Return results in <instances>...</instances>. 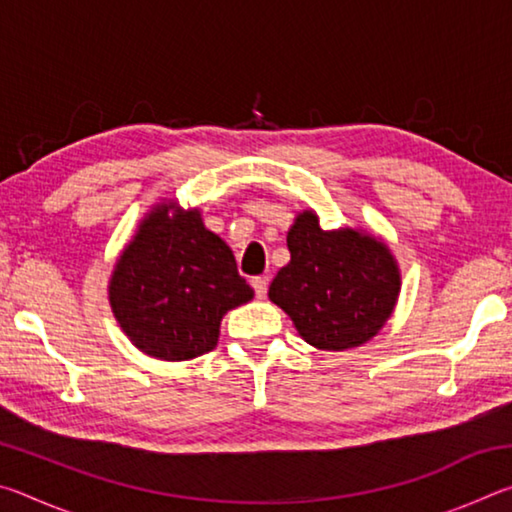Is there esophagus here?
<instances>
[{"label": "esophagus", "instance_id": "1", "mask_svg": "<svg viewBox=\"0 0 512 512\" xmlns=\"http://www.w3.org/2000/svg\"><path fill=\"white\" fill-rule=\"evenodd\" d=\"M250 284H253L257 298H266V291H268V280H266V277H253V280H250Z\"/></svg>", "mask_w": 512, "mask_h": 512}]
</instances>
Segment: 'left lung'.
Returning a JSON list of instances; mask_svg holds the SVG:
<instances>
[{
    "label": "left lung",
    "instance_id": "left-lung-1",
    "mask_svg": "<svg viewBox=\"0 0 512 512\" xmlns=\"http://www.w3.org/2000/svg\"><path fill=\"white\" fill-rule=\"evenodd\" d=\"M268 298L318 350H348L370 341L400 296V268L384 241L368 232L323 230L316 212L296 216Z\"/></svg>",
    "mask_w": 512,
    "mask_h": 512
}]
</instances>
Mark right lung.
I'll list each match as a JSON object with an SVG mask.
<instances>
[{"label":"right lung","mask_w":512,"mask_h":512,"mask_svg":"<svg viewBox=\"0 0 512 512\" xmlns=\"http://www.w3.org/2000/svg\"><path fill=\"white\" fill-rule=\"evenodd\" d=\"M255 293L198 210L173 201L144 216L108 284L119 327L149 357L187 361L216 348L221 318Z\"/></svg>","instance_id":"1"}]
</instances>
